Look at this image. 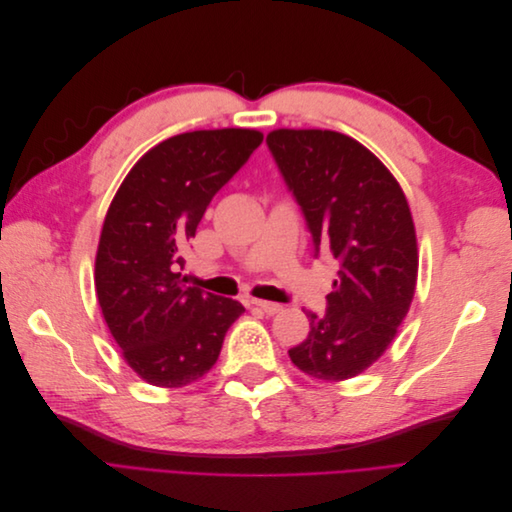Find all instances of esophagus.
<instances>
[{
	"label": "esophagus",
	"instance_id": "1",
	"mask_svg": "<svg viewBox=\"0 0 512 512\" xmlns=\"http://www.w3.org/2000/svg\"><path fill=\"white\" fill-rule=\"evenodd\" d=\"M258 309H262V312L265 314H269V316H273V314H277V312H282V305L280 303H273V301H260V299H256V301H252Z\"/></svg>",
	"mask_w": 512,
	"mask_h": 512
}]
</instances>
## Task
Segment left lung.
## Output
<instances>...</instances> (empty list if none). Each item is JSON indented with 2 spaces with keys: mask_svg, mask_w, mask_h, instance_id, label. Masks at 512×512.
Wrapping results in <instances>:
<instances>
[{
  "mask_svg": "<svg viewBox=\"0 0 512 512\" xmlns=\"http://www.w3.org/2000/svg\"><path fill=\"white\" fill-rule=\"evenodd\" d=\"M267 145L301 207L314 256L337 262L327 314L307 312L312 331L288 354L312 378H354L389 348L414 297L408 200L374 153L346 134L273 130Z\"/></svg>",
  "mask_w": 512,
  "mask_h": 512,
  "instance_id": "8db88e82",
  "label": "left lung"
}]
</instances>
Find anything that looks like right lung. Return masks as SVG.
Here are the masks:
<instances>
[{
  "label": "right lung",
  "instance_id": "1",
  "mask_svg": "<svg viewBox=\"0 0 512 512\" xmlns=\"http://www.w3.org/2000/svg\"><path fill=\"white\" fill-rule=\"evenodd\" d=\"M256 130H196L162 141L123 179L102 226L96 294L123 359L179 389L215 365L245 307L185 286L183 250L224 185L260 147Z\"/></svg>",
  "mask_w": 512,
  "mask_h": 512
}]
</instances>
